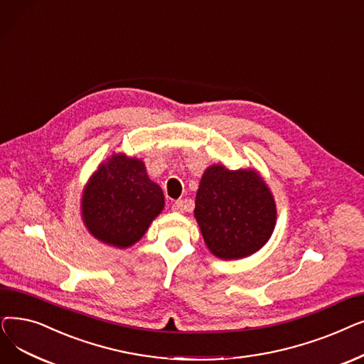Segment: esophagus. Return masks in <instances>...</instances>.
Wrapping results in <instances>:
<instances>
[{
    "label": "esophagus",
    "mask_w": 364,
    "mask_h": 364,
    "mask_svg": "<svg viewBox=\"0 0 364 364\" xmlns=\"http://www.w3.org/2000/svg\"><path fill=\"white\" fill-rule=\"evenodd\" d=\"M185 201L183 200H176L175 203H173V210L178 212V213H183L185 210Z\"/></svg>",
    "instance_id": "obj_1"
}]
</instances>
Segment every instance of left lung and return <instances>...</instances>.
Wrapping results in <instances>:
<instances>
[{
    "instance_id": "8db88e82",
    "label": "left lung",
    "mask_w": 364,
    "mask_h": 364,
    "mask_svg": "<svg viewBox=\"0 0 364 364\" xmlns=\"http://www.w3.org/2000/svg\"><path fill=\"white\" fill-rule=\"evenodd\" d=\"M194 216L204 243L223 261L247 257L271 238L277 205L256 168L230 170L212 164L203 173Z\"/></svg>"
}]
</instances>
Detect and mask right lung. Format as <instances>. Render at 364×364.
<instances>
[{"instance_id":"add662e5","label":"right lung","mask_w":364,"mask_h":364,"mask_svg":"<svg viewBox=\"0 0 364 364\" xmlns=\"http://www.w3.org/2000/svg\"><path fill=\"white\" fill-rule=\"evenodd\" d=\"M81 219L100 243L127 249L139 241L164 209V194L145 163L114 152L97 166L82 189Z\"/></svg>"}]
</instances>
